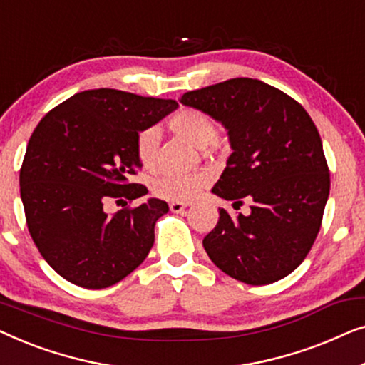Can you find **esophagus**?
Instances as JSON below:
<instances>
[{"label": "esophagus", "instance_id": "34e87169", "mask_svg": "<svg viewBox=\"0 0 365 365\" xmlns=\"http://www.w3.org/2000/svg\"><path fill=\"white\" fill-rule=\"evenodd\" d=\"M189 206L187 202H181V201H173L169 202V207H171L173 212H184V209Z\"/></svg>", "mask_w": 365, "mask_h": 365}]
</instances>
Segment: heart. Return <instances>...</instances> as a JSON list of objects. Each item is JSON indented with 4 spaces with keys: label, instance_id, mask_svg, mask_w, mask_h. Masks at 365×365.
<instances>
[{
    "label": "heart",
    "instance_id": "b5f03b06",
    "mask_svg": "<svg viewBox=\"0 0 365 365\" xmlns=\"http://www.w3.org/2000/svg\"><path fill=\"white\" fill-rule=\"evenodd\" d=\"M169 128L197 148H206L212 144L219 134L216 121L206 113L192 108L179 109L169 119ZM159 139H161V133L158 126L141 128L136 133L134 148L144 168H153L156 164ZM209 179H211V174L202 169L192 173H166L154 181V192L169 201H189L206 186Z\"/></svg>",
    "mask_w": 365,
    "mask_h": 365
}]
</instances>
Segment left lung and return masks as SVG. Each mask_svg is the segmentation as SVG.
<instances>
[{
	"label": "left lung",
	"instance_id": "left-lung-1",
	"mask_svg": "<svg viewBox=\"0 0 365 365\" xmlns=\"http://www.w3.org/2000/svg\"><path fill=\"white\" fill-rule=\"evenodd\" d=\"M227 129L232 154L212 187L249 216L219 211L202 246L237 281L264 286L286 277L311 251L322 224L331 174L316 124L296 99L259 79L234 78L184 93Z\"/></svg>",
	"mask_w": 365,
	"mask_h": 365
}]
</instances>
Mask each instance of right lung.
<instances>
[{"label": "right lung", "instance_id": "obj_1", "mask_svg": "<svg viewBox=\"0 0 365 365\" xmlns=\"http://www.w3.org/2000/svg\"><path fill=\"white\" fill-rule=\"evenodd\" d=\"M176 108L174 99L89 89L53 108L33 131L19 169L24 216L38 251L66 281L109 287L151 251L166 202L153 197L113 216L103 206L148 194L131 182L143 166L134 139Z\"/></svg>", "mask_w": 365, "mask_h": 365}]
</instances>
